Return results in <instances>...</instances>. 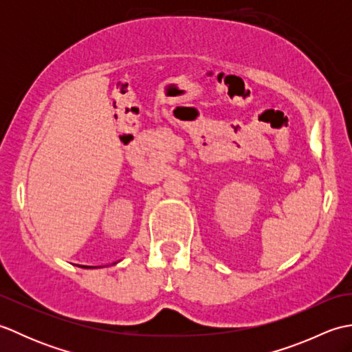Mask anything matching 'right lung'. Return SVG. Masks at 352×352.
Here are the masks:
<instances>
[{
    "label": "right lung",
    "instance_id": "1",
    "mask_svg": "<svg viewBox=\"0 0 352 352\" xmlns=\"http://www.w3.org/2000/svg\"><path fill=\"white\" fill-rule=\"evenodd\" d=\"M116 263H118V261H115V263H113V265H116ZM81 267H86V269H91V267H92V266H81ZM92 269H94V267H92Z\"/></svg>",
    "mask_w": 352,
    "mask_h": 352
}]
</instances>
